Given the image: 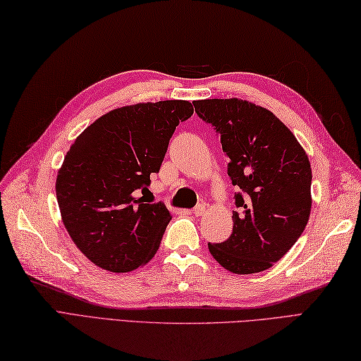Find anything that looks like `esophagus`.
<instances>
[{"mask_svg": "<svg viewBox=\"0 0 361 361\" xmlns=\"http://www.w3.org/2000/svg\"><path fill=\"white\" fill-rule=\"evenodd\" d=\"M192 214L193 215H195V216H202V215H204L206 214V207L204 206H202V204H198L195 209H193L192 210Z\"/></svg>", "mask_w": 361, "mask_h": 361, "instance_id": "1", "label": "esophagus"}]
</instances>
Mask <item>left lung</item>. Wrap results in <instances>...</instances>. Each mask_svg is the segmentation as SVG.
<instances>
[{
  "instance_id": "left-lung-1",
  "label": "left lung",
  "mask_w": 361,
  "mask_h": 361,
  "mask_svg": "<svg viewBox=\"0 0 361 361\" xmlns=\"http://www.w3.org/2000/svg\"><path fill=\"white\" fill-rule=\"evenodd\" d=\"M216 129L235 193L233 232L209 252L226 270L253 274L274 265L307 227L311 166L298 138L271 111L241 99L193 102Z\"/></svg>"
}]
</instances>
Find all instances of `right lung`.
<instances>
[{"label": "right lung", "instance_id": "1", "mask_svg": "<svg viewBox=\"0 0 361 361\" xmlns=\"http://www.w3.org/2000/svg\"><path fill=\"white\" fill-rule=\"evenodd\" d=\"M188 100L122 106L99 117L71 145L56 178L62 223L97 267L128 273L149 262L172 215L147 189Z\"/></svg>", "mask_w": 361, "mask_h": 361}]
</instances>
